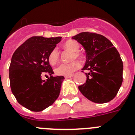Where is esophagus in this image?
I'll list each match as a JSON object with an SVG mask.
<instances>
[{"label":"esophagus","mask_w":135,"mask_h":135,"mask_svg":"<svg viewBox=\"0 0 135 135\" xmlns=\"http://www.w3.org/2000/svg\"><path fill=\"white\" fill-rule=\"evenodd\" d=\"M73 76V74H71L69 75H66V76H64L65 79H68V78H72Z\"/></svg>","instance_id":"34e87169"}]
</instances>
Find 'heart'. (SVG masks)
<instances>
[{
  "label": "heart",
  "mask_w": 135,
  "mask_h": 135,
  "mask_svg": "<svg viewBox=\"0 0 135 135\" xmlns=\"http://www.w3.org/2000/svg\"><path fill=\"white\" fill-rule=\"evenodd\" d=\"M64 47L66 49L73 52L72 55V60H75V58L81 59V55L79 53L80 51V45L75 40H68L66 42L64 45ZM60 54L57 48L54 49L51 51L49 55V62L51 64L54 65L56 64L59 60ZM80 67V63L78 60L73 61L71 63H63L60 64L55 69V73L58 75H69L78 70Z\"/></svg>",
  "instance_id": "b5f03b06"
}]
</instances>
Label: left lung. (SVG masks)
I'll list each match as a JSON object with an SVG mask.
<instances>
[{
    "label": "left lung",
    "instance_id": "1",
    "mask_svg": "<svg viewBox=\"0 0 135 135\" xmlns=\"http://www.w3.org/2000/svg\"><path fill=\"white\" fill-rule=\"evenodd\" d=\"M84 48L86 60L84 70L86 81L78 89L88 99L97 104L111 101L123 81V62L112 42L100 34L82 32L72 37Z\"/></svg>",
    "mask_w": 135,
    "mask_h": 135
}]
</instances>
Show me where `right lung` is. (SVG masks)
<instances>
[{"label":"right lung","instance_id":"obj_1","mask_svg":"<svg viewBox=\"0 0 135 135\" xmlns=\"http://www.w3.org/2000/svg\"><path fill=\"white\" fill-rule=\"evenodd\" d=\"M61 37L33 36L17 49L9 66L10 86L18 102L31 111L39 112L57 99L64 78L53 77L49 55ZM51 75L46 81L41 75Z\"/></svg>","mask_w":135,"mask_h":135}]
</instances>
